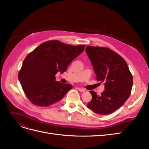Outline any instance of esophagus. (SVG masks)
Returning a JSON list of instances; mask_svg holds the SVG:
<instances>
[{"label": "esophagus", "mask_w": 149, "mask_h": 149, "mask_svg": "<svg viewBox=\"0 0 149 149\" xmlns=\"http://www.w3.org/2000/svg\"><path fill=\"white\" fill-rule=\"evenodd\" d=\"M79 91H81V92H84V91H85L86 90L85 89H83V88H77Z\"/></svg>", "instance_id": "34e87169"}]
</instances>
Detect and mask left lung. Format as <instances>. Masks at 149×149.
Masks as SVG:
<instances>
[{
	"mask_svg": "<svg viewBox=\"0 0 149 149\" xmlns=\"http://www.w3.org/2000/svg\"><path fill=\"white\" fill-rule=\"evenodd\" d=\"M86 53L93 66L96 80L105 83V90L100 96L89 91L92 100L87 106L96 114H111L129 97L132 75L124 58L109 48L87 46Z\"/></svg>",
	"mask_w": 149,
	"mask_h": 149,
	"instance_id": "left-lung-1",
	"label": "left lung"
}]
</instances>
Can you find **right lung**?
<instances>
[{"instance_id":"1","label":"right lung","mask_w":149,"mask_h":149,"mask_svg":"<svg viewBox=\"0 0 149 149\" xmlns=\"http://www.w3.org/2000/svg\"><path fill=\"white\" fill-rule=\"evenodd\" d=\"M84 48V45L73 46L58 40H49L28 54L18 78L29 100L41 107L61 100L73 86L56 81L55 74L58 71L65 72Z\"/></svg>"}]
</instances>
